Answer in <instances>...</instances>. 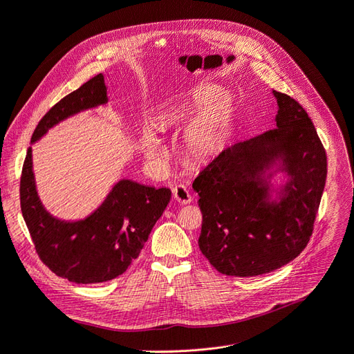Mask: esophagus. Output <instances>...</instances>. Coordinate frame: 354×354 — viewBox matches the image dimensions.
Returning <instances> with one entry per match:
<instances>
[{
	"mask_svg": "<svg viewBox=\"0 0 354 354\" xmlns=\"http://www.w3.org/2000/svg\"><path fill=\"white\" fill-rule=\"evenodd\" d=\"M172 194H174V198L180 203V204H188L192 201V197H191V192L187 189L185 185H175L174 189H172Z\"/></svg>",
	"mask_w": 354,
	"mask_h": 354,
	"instance_id": "obj_1",
	"label": "esophagus"
}]
</instances>
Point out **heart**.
<instances>
[{"mask_svg": "<svg viewBox=\"0 0 354 354\" xmlns=\"http://www.w3.org/2000/svg\"><path fill=\"white\" fill-rule=\"evenodd\" d=\"M227 96L213 84H201L192 88L179 106L170 109L160 120V128H169L188 121L200 113L188 125L184 134V150L194 160H204L216 153L225 136ZM146 151L151 159H163L165 150L153 134L146 138Z\"/></svg>", "mask_w": 354, "mask_h": 354, "instance_id": "b5f03b06", "label": "heart"}]
</instances>
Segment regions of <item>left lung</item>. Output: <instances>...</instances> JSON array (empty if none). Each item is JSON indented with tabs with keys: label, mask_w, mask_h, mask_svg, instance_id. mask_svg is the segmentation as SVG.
Segmentation results:
<instances>
[{
	"label": "left lung",
	"mask_w": 354,
	"mask_h": 354,
	"mask_svg": "<svg viewBox=\"0 0 354 354\" xmlns=\"http://www.w3.org/2000/svg\"><path fill=\"white\" fill-rule=\"evenodd\" d=\"M277 127L227 146L192 182L198 192L203 255L226 276L254 277L290 263L313 232L326 179V154L302 104L272 90ZM280 155L291 180L277 206L266 205L257 176Z\"/></svg>",
	"instance_id": "1"
}]
</instances>
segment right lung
Masks as SVG:
<instances>
[{"instance_id":"right-lung-1","label":"right lung","mask_w":354,"mask_h":354,"mask_svg":"<svg viewBox=\"0 0 354 354\" xmlns=\"http://www.w3.org/2000/svg\"><path fill=\"white\" fill-rule=\"evenodd\" d=\"M104 102L106 86L103 74H97L44 115L32 141L64 118ZM170 195L169 188L156 189L121 180L90 217L77 223H64L50 217L37 198L30 147L20 176V208L36 254L58 277L83 284L108 281L127 271L138 258Z\"/></svg>"}]
</instances>
